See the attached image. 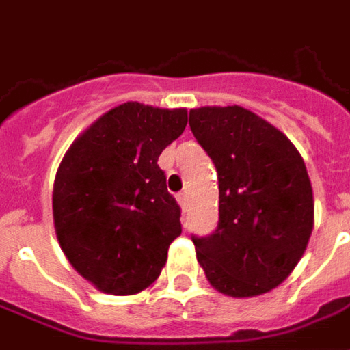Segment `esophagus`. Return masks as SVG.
Here are the masks:
<instances>
[{"label": "esophagus", "instance_id": "34e87169", "mask_svg": "<svg viewBox=\"0 0 350 350\" xmlns=\"http://www.w3.org/2000/svg\"><path fill=\"white\" fill-rule=\"evenodd\" d=\"M178 202H180V206H182L183 212H187V206H189V198H187V193H185V191L178 195Z\"/></svg>", "mask_w": 350, "mask_h": 350}]
</instances>
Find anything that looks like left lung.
Masks as SVG:
<instances>
[{"label": "left lung", "instance_id": "8db88e82", "mask_svg": "<svg viewBox=\"0 0 350 350\" xmlns=\"http://www.w3.org/2000/svg\"><path fill=\"white\" fill-rule=\"evenodd\" d=\"M189 127L217 170L219 223L193 236L206 278L234 298L281 285L308 247L313 191L288 138L247 108L202 107Z\"/></svg>", "mask_w": 350, "mask_h": 350}]
</instances>
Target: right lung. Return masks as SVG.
Here are the masks:
<instances>
[{
	"instance_id": "right-lung-1",
	"label": "right lung",
	"mask_w": 350,
	"mask_h": 350,
	"mask_svg": "<svg viewBox=\"0 0 350 350\" xmlns=\"http://www.w3.org/2000/svg\"><path fill=\"white\" fill-rule=\"evenodd\" d=\"M185 125V108L123 103L92 123L57 168V242L103 293L127 296L152 285L182 234V210L157 159Z\"/></svg>"
}]
</instances>
